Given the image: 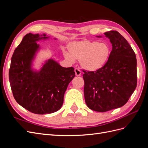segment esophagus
I'll return each instance as SVG.
<instances>
[{
  "mask_svg": "<svg viewBox=\"0 0 148 148\" xmlns=\"http://www.w3.org/2000/svg\"><path fill=\"white\" fill-rule=\"evenodd\" d=\"M75 75L76 76H80L81 75V74H82V73H81V71H80L78 69H75Z\"/></svg>",
  "mask_w": 148,
  "mask_h": 148,
  "instance_id": "esophagus-1",
  "label": "esophagus"
}]
</instances>
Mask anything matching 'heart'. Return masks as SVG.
Returning <instances> with one entry per match:
<instances>
[{"label":"heart","instance_id":"1","mask_svg":"<svg viewBox=\"0 0 148 148\" xmlns=\"http://www.w3.org/2000/svg\"><path fill=\"white\" fill-rule=\"evenodd\" d=\"M69 51H64L66 60L73 62L80 60L82 69L88 72H96L102 69L108 61L110 49L105 42L82 40L68 45Z\"/></svg>","mask_w":148,"mask_h":148}]
</instances>
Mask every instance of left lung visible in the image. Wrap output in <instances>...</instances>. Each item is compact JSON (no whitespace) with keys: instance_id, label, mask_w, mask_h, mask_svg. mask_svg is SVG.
I'll use <instances>...</instances> for the list:
<instances>
[{"instance_id":"obj_1","label":"left lung","mask_w":148,"mask_h":148,"mask_svg":"<svg viewBox=\"0 0 148 148\" xmlns=\"http://www.w3.org/2000/svg\"><path fill=\"white\" fill-rule=\"evenodd\" d=\"M104 34L112 46L108 61L96 72L83 71V76L86 104L90 109L101 112L124 106L137 85V62L132 47L117 31Z\"/></svg>"}]
</instances>
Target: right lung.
<instances>
[{
    "label": "right lung",
    "instance_id": "1",
    "mask_svg": "<svg viewBox=\"0 0 148 148\" xmlns=\"http://www.w3.org/2000/svg\"><path fill=\"white\" fill-rule=\"evenodd\" d=\"M49 38L45 33L27 34L11 59L8 77L13 97L18 104L36 114L59 110L68 85L75 76L73 67L65 68L51 58L42 62L39 69L34 68L41 49L37 42Z\"/></svg>",
    "mask_w": 148,
    "mask_h": 148
}]
</instances>
